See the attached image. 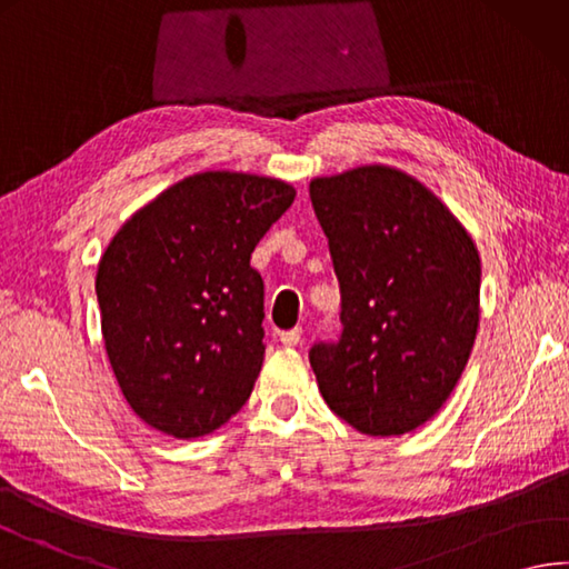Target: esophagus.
<instances>
[{
	"label": "esophagus",
	"mask_w": 569,
	"mask_h": 569,
	"mask_svg": "<svg viewBox=\"0 0 569 569\" xmlns=\"http://www.w3.org/2000/svg\"><path fill=\"white\" fill-rule=\"evenodd\" d=\"M280 341H282L284 347H297L299 341H302V329L295 327V329H289V331H282V335H280Z\"/></svg>",
	"instance_id": "1"
}]
</instances>
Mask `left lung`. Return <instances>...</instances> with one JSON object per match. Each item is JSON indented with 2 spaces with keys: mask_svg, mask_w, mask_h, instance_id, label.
I'll return each mask as SVG.
<instances>
[{
  "mask_svg": "<svg viewBox=\"0 0 569 569\" xmlns=\"http://www.w3.org/2000/svg\"><path fill=\"white\" fill-rule=\"evenodd\" d=\"M341 289V339L309 351L329 409L367 436L441 411L480 321V254L421 180L359 166L309 183Z\"/></svg>",
  "mask_w": 569,
  "mask_h": 569,
  "instance_id": "8db88e82",
  "label": "left lung"
}]
</instances>
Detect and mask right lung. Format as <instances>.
<instances>
[{
    "mask_svg": "<svg viewBox=\"0 0 569 569\" xmlns=\"http://www.w3.org/2000/svg\"><path fill=\"white\" fill-rule=\"evenodd\" d=\"M295 196L280 178L206 170L136 210L101 254L106 353L156 431L212 433L250 399L264 361V284L250 257Z\"/></svg>",
    "mask_w": 569,
    "mask_h": 569,
    "instance_id": "obj_1",
    "label": "right lung"
}]
</instances>
